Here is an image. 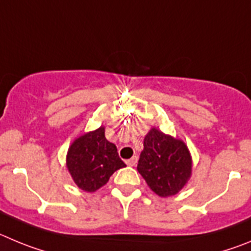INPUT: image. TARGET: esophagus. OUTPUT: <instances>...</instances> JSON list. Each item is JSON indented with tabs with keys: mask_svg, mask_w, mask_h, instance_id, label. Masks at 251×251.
I'll list each match as a JSON object with an SVG mask.
<instances>
[{
	"mask_svg": "<svg viewBox=\"0 0 251 251\" xmlns=\"http://www.w3.org/2000/svg\"><path fill=\"white\" fill-rule=\"evenodd\" d=\"M126 164H127L128 166H135V165L137 164V156H132L131 159H128L127 161H126Z\"/></svg>",
	"mask_w": 251,
	"mask_h": 251,
	"instance_id": "esophagus-1",
	"label": "esophagus"
}]
</instances>
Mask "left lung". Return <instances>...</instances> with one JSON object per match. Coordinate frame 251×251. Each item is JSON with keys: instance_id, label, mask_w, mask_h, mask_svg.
<instances>
[{"instance_id": "8db88e82", "label": "left lung", "mask_w": 251, "mask_h": 251, "mask_svg": "<svg viewBox=\"0 0 251 251\" xmlns=\"http://www.w3.org/2000/svg\"><path fill=\"white\" fill-rule=\"evenodd\" d=\"M137 170L153 193L162 198L175 195L190 177V152L182 141L151 128L144 140Z\"/></svg>"}]
</instances>
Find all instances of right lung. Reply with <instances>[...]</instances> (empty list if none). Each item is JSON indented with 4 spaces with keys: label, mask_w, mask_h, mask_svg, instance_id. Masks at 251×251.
I'll return each mask as SVG.
<instances>
[{
    "label": "right lung",
    "mask_w": 251,
    "mask_h": 251,
    "mask_svg": "<svg viewBox=\"0 0 251 251\" xmlns=\"http://www.w3.org/2000/svg\"><path fill=\"white\" fill-rule=\"evenodd\" d=\"M125 166L116 146L106 140L103 127L75 140L67 153V168L72 179L89 193L103 186L115 171Z\"/></svg>",
    "instance_id": "right-lung-1"
}]
</instances>
